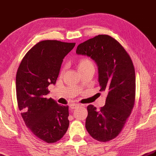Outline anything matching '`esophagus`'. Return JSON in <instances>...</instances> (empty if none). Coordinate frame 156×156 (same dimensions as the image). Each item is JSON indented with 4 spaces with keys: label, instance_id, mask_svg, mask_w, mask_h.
I'll return each instance as SVG.
<instances>
[{
    "label": "esophagus",
    "instance_id": "1",
    "mask_svg": "<svg viewBox=\"0 0 156 156\" xmlns=\"http://www.w3.org/2000/svg\"><path fill=\"white\" fill-rule=\"evenodd\" d=\"M78 105H79L77 104V103H72V104H70L69 107H70V108H71L72 109H74L77 108V107H78Z\"/></svg>",
    "mask_w": 156,
    "mask_h": 156
}]
</instances>
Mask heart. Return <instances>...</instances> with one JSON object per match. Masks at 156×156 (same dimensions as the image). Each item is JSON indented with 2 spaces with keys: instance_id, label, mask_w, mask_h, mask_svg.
Here are the masks:
<instances>
[{
  "instance_id": "heart-1",
  "label": "heart",
  "mask_w": 156,
  "mask_h": 156,
  "mask_svg": "<svg viewBox=\"0 0 156 156\" xmlns=\"http://www.w3.org/2000/svg\"><path fill=\"white\" fill-rule=\"evenodd\" d=\"M89 64H92V63H91L89 60L87 59H82L79 62L78 64V69H80L82 68V67L89 65Z\"/></svg>"
}]
</instances>
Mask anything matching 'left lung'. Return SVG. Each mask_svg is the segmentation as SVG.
<instances>
[{"label": "left lung", "mask_w": 156, "mask_h": 156, "mask_svg": "<svg viewBox=\"0 0 156 156\" xmlns=\"http://www.w3.org/2000/svg\"><path fill=\"white\" fill-rule=\"evenodd\" d=\"M76 54L89 57L98 68L100 91L108 93L105 104L97 110L87 107L85 126L97 141L116 137L130 115L135 99V72L129 54L108 35H98L79 44Z\"/></svg>", "instance_id": "8db88e82"}]
</instances>
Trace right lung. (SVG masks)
Masks as SVG:
<instances>
[{"label": "right lung", "instance_id": "obj_1", "mask_svg": "<svg viewBox=\"0 0 156 156\" xmlns=\"http://www.w3.org/2000/svg\"><path fill=\"white\" fill-rule=\"evenodd\" d=\"M76 43L43 41L23 58L16 74L17 105L26 126L38 138L55 143L68 130V106H61L52 98L48 87L55 85L63 60Z\"/></svg>", "mask_w": 156, "mask_h": 156}]
</instances>
